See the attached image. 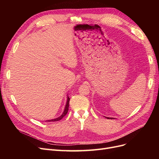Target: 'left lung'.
Instances as JSON below:
<instances>
[{
  "instance_id": "1",
  "label": "left lung",
  "mask_w": 159,
  "mask_h": 159,
  "mask_svg": "<svg viewBox=\"0 0 159 159\" xmlns=\"http://www.w3.org/2000/svg\"><path fill=\"white\" fill-rule=\"evenodd\" d=\"M107 119H114V118H111V117H106Z\"/></svg>"
}]
</instances>
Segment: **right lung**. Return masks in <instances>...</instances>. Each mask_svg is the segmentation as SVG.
Here are the masks:
<instances>
[{
	"label": "right lung",
	"instance_id": "right-lung-1",
	"mask_svg": "<svg viewBox=\"0 0 159 159\" xmlns=\"http://www.w3.org/2000/svg\"><path fill=\"white\" fill-rule=\"evenodd\" d=\"M70 98L68 96V99H67V102H66V107H65V109H64V111L63 113H62L60 116L59 117L57 118H56V119H51V120H47V121H46V122H52V121H60V120H61L62 118H63L65 115L67 114V113H68V107H69V102H70Z\"/></svg>",
	"mask_w": 159,
	"mask_h": 159
}]
</instances>
